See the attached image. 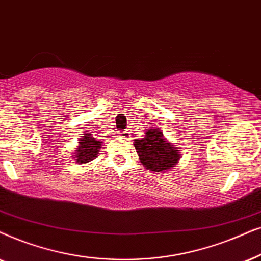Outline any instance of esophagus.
<instances>
[{"label": "esophagus", "mask_w": 261, "mask_h": 261, "mask_svg": "<svg viewBox=\"0 0 261 261\" xmlns=\"http://www.w3.org/2000/svg\"><path fill=\"white\" fill-rule=\"evenodd\" d=\"M119 135H120L119 137L124 138V140H127V138H130V134H128V133H119Z\"/></svg>", "instance_id": "1"}]
</instances>
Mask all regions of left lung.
<instances>
[{
	"label": "left lung",
	"instance_id": "1",
	"mask_svg": "<svg viewBox=\"0 0 261 261\" xmlns=\"http://www.w3.org/2000/svg\"><path fill=\"white\" fill-rule=\"evenodd\" d=\"M134 144L142 165L152 172L169 171L175 167L181 155L178 147L169 143L156 127L148 130L145 136L135 141Z\"/></svg>",
	"mask_w": 261,
	"mask_h": 261
}]
</instances>
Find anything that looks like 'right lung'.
Returning a JSON list of instances; mask_svg holds the SVG:
<instances>
[{"label": "right lung", "instance_id": "add662e5", "mask_svg": "<svg viewBox=\"0 0 261 261\" xmlns=\"http://www.w3.org/2000/svg\"><path fill=\"white\" fill-rule=\"evenodd\" d=\"M101 144V141H96L94 137L90 136V134L86 133L82 140L79 142V147L75 155L76 162L81 165V163H87L94 160L99 154Z\"/></svg>", "mask_w": 261, "mask_h": 261}]
</instances>
